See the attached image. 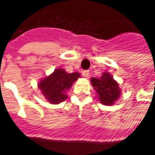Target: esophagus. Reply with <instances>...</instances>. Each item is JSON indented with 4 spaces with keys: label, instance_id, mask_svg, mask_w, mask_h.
<instances>
[{
    "label": "esophagus",
    "instance_id": "1",
    "mask_svg": "<svg viewBox=\"0 0 155 155\" xmlns=\"http://www.w3.org/2000/svg\"><path fill=\"white\" fill-rule=\"evenodd\" d=\"M89 74H90V71H84L82 72V75H83L84 78L89 77Z\"/></svg>",
    "mask_w": 155,
    "mask_h": 155
}]
</instances>
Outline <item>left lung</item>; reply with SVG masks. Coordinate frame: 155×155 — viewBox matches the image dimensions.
<instances>
[{
    "label": "left lung",
    "instance_id": "obj_1",
    "mask_svg": "<svg viewBox=\"0 0 155 155\" xmlns=\"http://www.w3.org/2000/svg\"><path fill=\"white\" fill-rule=\"evenodd\" d=\"M91 84L98 95L99 101L104 105H112L115 104L121 95L119 84L114 80L112 75L109 72H104L100 78H92Z\"/></svg>",
    "mask_w": 155,
    "mask_h": 155
}]
</instances>
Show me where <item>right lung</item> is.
<instances>
[{"mask_svg":"<svg viewBox=\"0 0 155 155\" xmlns=\"http://www.w3.org/2000/svg\"><path fill=\"white\" fill-rule=\"evenodd\" d=\"M78 78L80 74L78 72L67 73L64 69L58 68L53 73L40 81L38 86L49 103L57 104L68 97L65 92Z\"/></svg>","mask_w":155,"mask_h":155,"instance_id":"obj_1","label":"right lung"}]
</instances>
